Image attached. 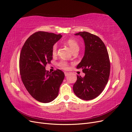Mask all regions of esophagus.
Masks as SVG:
<instances>
[{"instance_id":"34e87169","label":"esophagus","mask_w":132,"mask_h":132,"mask_svg":"<svg viewBox=\"0 0 132 132\" xmlns=\"http://www.w3.org/2000/svg\"><path fill=\"white\" fill-rule=\"evenodd\" d=\"M64 75H65V77H67V76L69 75V73L68 72H64Z\"/></svg>"}]
</instances>
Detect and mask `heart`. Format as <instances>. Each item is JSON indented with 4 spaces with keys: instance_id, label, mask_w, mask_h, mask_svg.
I'll return each instance as SVG.
<instances>
[{
    "instance_id": "obj_1",
    "label": "heart",
    "mask_w": 132,
    "mask_h": 132,
    "mask_svg": "<svg viewBox=\"0 0 132 132\" xmlns=\"http://www.w3.org/2000/svg\"><path fill=\"white\" fill-rule=\"evenodd\" d=\"M66 43L67 44L68 46L70 47V48L72 51V52H74L75 50H79V45L78 42L76 41L74 39L70 38L68 39L66 42ZM57 47L58 46L57 44H55V45L53 46L52 48V53L53 54H56L57 51ZM59 65L61 68H62L63 69H68V63L65 61H61L59 63Z\"/></svg>"
}]
</instances>
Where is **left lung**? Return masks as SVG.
Masks as SVG:
<instances>
[{"label": "left lung", "instance_id": "8db88e82", "mask_svg": "<svg viewBox=\"0 0 132 132\" xmlns=\"http://www.w3.org/2000/svg\"><path fill=\"white\" fill-rule=\"evenodd\" d=\"M85 43L84 55L77 68L82 69L85 77L77 75L73 91L84 100H93L104 90L109 80L110 62L104 43L98 36L87 32H79Z\"/></svg>", "mask_w": 132, "mask_h": 132}]
</instances>
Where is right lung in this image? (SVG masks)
Masks as SVG:
<instances>
[{
  "mask_svg": "<svg viewBox=\"0 0 132 132\" xmlns=\"http://www.w3.org/2000/svg\"><path fill=\"white\" fill-rule=\"evenodd\" d=\"M61 34L38 31L27 38L20 55L19 68L25 88L35 99L48 103L58 96L64 73L57 69L50 74L45 68L52 59V48Z\"/></svg>",
  "mask_w": 132,
  "mask_h": 132,
  "instance_id": "right-lung-1",
  "label": "right lung"
}]
</instances>
